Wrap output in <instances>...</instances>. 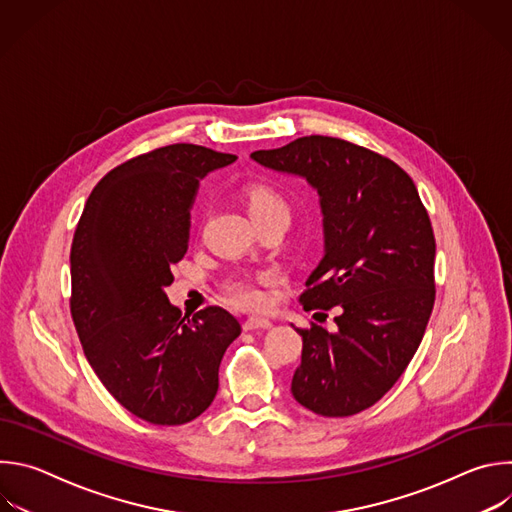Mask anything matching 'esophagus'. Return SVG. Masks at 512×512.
<instances>
[{
  "instance_id": "34e87169",
  "label": "esophagus",
  "mask_w": 512,
  "mask_h": 512,
  "mask_svg": "<svg viewBox=\"0 0 512 512\" xmlns=\"http://www.w3.org/2000/svg\"><path fill=\"white\" fill-rule=\"evenodd\" d=\"M243 328H245L247 332H253V330H267V328H271V320H267V318H247L245 324H243Z\"/></svg>"
}]
</instances>
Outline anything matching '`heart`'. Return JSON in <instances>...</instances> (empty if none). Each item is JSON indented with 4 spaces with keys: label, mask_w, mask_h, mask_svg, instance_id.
I'll list each match as a JSON object with an SVG mask.
<instances>
[{
    "label": "heart",
    "mask_w": 512,
    "mask_h": 512,
    "mask_svg": "<svg viewBox=\"0 0 512 512\" xmlns=\"http://www.w3.org/2000/svg\"><path fill=\"white\" fill-rule=\"evenodd\" d=\"M245 202L253 218L267 214H283L289 218V204L285 196L271 184H249L245 190ZM229 300L239 308H261L265 304L263 291L251 281H235L229 287Z\"/></svg>",
    "instance_id": "1"
}]
</instances>
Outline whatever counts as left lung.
I'll return each mask as SVG.
<instances>
[{
  "label": "left lung",
  "mask_w": 512,
  "mask_h": 512,
  "mask_svg": "<svg viewBox=\"0 0 512 512\" xmlns=\"http://www.w3.org/2000/svg\"><path fill=\"white\" fill-rule=\"evenodd\" d=\"M251 158L306 178L324 214V257L300 304L334 310L336 332L296 328L304 348L291 393L324 417L369 409L407 369L433 310L435 239L417 188L389 158L338 137L308 135Z\"/></svg>",
  "instance_id": "obj_1"
}]
</instances>
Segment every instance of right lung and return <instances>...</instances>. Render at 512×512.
<instances>
[{
    "mask_svg": "<svg viewBox=\"0 0 512 512\" xmlns=\"http://www.w3.org/2000/svg\"><path fill=\"white\" fill-rule=\"evenodd\" d=\"M237 156L174 143L113 168L93 188L70 249V314L105 389L135 417L182 425L208 409L241 334L210 306L186 318L166 296L188 249L198 184Z\"/></svg>",
    "mask_w": 512,
    "mask_h": 512,
    "instance_id": "obj_1",
    "label": "right lung"
}]
</instances>
